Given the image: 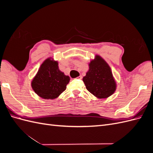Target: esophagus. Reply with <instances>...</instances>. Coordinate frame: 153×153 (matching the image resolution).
Instances as JSON below:
<instances>
[{
	"label": "esophagus",
	"mask_w": 153,
	"mask_h": 153,
	"mask_svg": "<svg viewBox=\"0 0 153 153\" xmlns=\"http://www.w3.org/2000/svg\"><path fill=\"white\" fill-rule=\"evenodd\" d=\"M76 78H77V79H78V80H81L82 78V76L80 75V76H78Z\"/></svg>",
	"instance_id": "esophagus-1"
}]
</instances>
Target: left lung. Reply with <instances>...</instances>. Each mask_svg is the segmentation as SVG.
Returning <instances> with one entry per match:
<instances>
[{"mask_svg":"<svg viewBox=\"0 0 153 153\" xmlns=\"http://www.w3.org/2000/svg\"><path fill=\"white\" fill-rule=\"evenodd\" d=\"M82 80L87 91L100 99L108 98L117 89L110 66L99 55L89 63V69Z\"/></svg>","mask_w":153,"mask_h":153,"instance_id":"obj_1","label":"left lung"}]
</instances>
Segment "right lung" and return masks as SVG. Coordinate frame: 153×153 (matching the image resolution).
Returning a JSON list of instances; mask_svg holds the SVG:
<instances>
[{
  "label": "right lung",
  "instance_id": "obj_1",
  "mask_svg": "<svg viewBox=\"0 0 153 153\" xmlns=\"http://www.w3.org/2000/svg\"><path fill=\"white\" fill-rule=\"evenodd\" d=\"M70 80L59 68L57 61L52 57L46 59L31 81L35 93L45 100H53L66 90Z\"/></svg>",
  "mask_w": 153,
  "mask_h": 153
}]
</instances>
